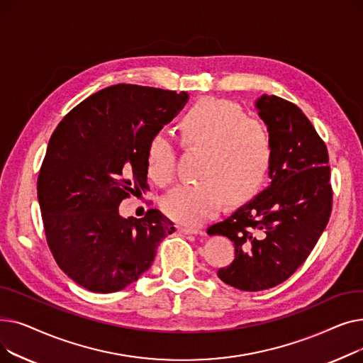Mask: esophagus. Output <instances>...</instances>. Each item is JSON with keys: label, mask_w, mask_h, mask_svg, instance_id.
<instances>
[{"label": "esophagus", "mask_w": 363, "mask_h": 363, "mask_svg": "<svg viewBox=\"0 0 363 363\" xmlns=\"http://www.w3.org/2000/svg\"><path fill=\"white\" fill-rule=\"evenodd\" d=\"M177 231L181 233V234H185V235H189V234H197L199 230H196V228H188V226H177Z\"/></svg>", "instance_id": "obj_1"}]
</instances>
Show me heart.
<instances>
[{
	"label": "heart",
	"instance_id": "heart-1",
	"mask_svg": "<svg viewBox=\"0 0 363 363\" xmlns=\"http://www.w3.org/2000/svg\"><path fill=\"white\" fill-rule=\"evenodd\" d=\"M185 148H201L200 182L182 184L167 194L162 208L167 218L185 226H197L215 216L226 200L240 204L253 199L268 179L274 148L268 128L247 118L228 100L206 97L188 108L178 123ZM175 145L163 132L151 135L147 150V174L159 186L175 177Z\"/></svg>",
	"mask_w": 363,
	"mask_h": 363
}]
</instances>
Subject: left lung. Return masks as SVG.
Returning <instances> with one entry per match:
<instances>
[{
  "label": "left lung",
  "mask_w": 363,
  "mask_h": 363,
  "mask_svg": "<svg viewBox=\"0 0 363 363\" xmlns=\"http://www.w3.org/2000/svg\"><path fill=\"white\" fill-rule=\"evenodd\" d=\"M256 108L272 140V182L207 230L234 242L235 259L218 277L242 291L289 279L313 250L333 211L328 150L311 121L277 95H262Z\"/></svg>",
  "instance_id": "1"
}]
</instances>
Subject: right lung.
<instances>
[{
    "label": "right lung",
    "instance_id": "obj_1",
    "mask_svg": "<svg viewBox=\"0 0 363 363\" xmlns=\"http://www.w3.org/2000/svg\"><path fill=\"white\" fill-rule=\"evenodd\" d=\"M186 100V92L118 84L72 108L52 132L38 200L54 260L81 287L123 290L175 231L157 208L123 219L119 204L147 189V144Z\"/></svg>",
    "mask_w": 363,
    "mask_h": 363
}]
</instances>
